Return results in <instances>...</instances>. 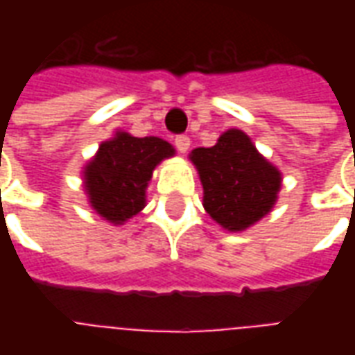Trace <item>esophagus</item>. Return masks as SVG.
Segmentation results:
<instances>
[{
  "label": "esophagus",
  "instance_id": "obj_1",
  "mask_svg": "<svg viewBox=\"0 0 355 355\" xmlns=\"http://www.w3.org/2000/svg\"><path fill=\"white\" fill-rule=\"evenodd\" d=\"M175 146L180 154H186L188 152V148H190V139L186 137V135H178L177 139H175Z\"/></svg>",
  "mask_w": 355,
  "mask_h": 355
}]
</instances>
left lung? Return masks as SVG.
<instances>
[{
  "instance_id": "left-lung-1",
  "label": "left lung",
  "mask_w": 355,
  "mask_h": 355,
  "mask_svg": "<svg viewBox=\"0 0 355 355\" xmlns=\"http://www.w3.org/2000/svg\"><path fill=\"white\" fill-rule=\"evenodd\" d=\"M190 159L203 184V207L224 230H247L277 201L282 173L239 129L223 132L215 146L192 150Z\"/></svg>"
}]
</instances>
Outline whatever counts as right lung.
<instances>
[{"label": "right lung", "instance_id": "add662e5", "mask_svg": "<svg viewBox=\"0 0 355 355\" xmlns=\"http://www.w3.org/2000/svg\"><path fill=\"white\" fill-rule=\"evenodd\" d=\"M175 148L157 137H132L117 131L104 140L83 169V188L96 215L123 224L146 205V188L154 169Z\"/></svg>", "mask_w": 355, "mask_h": 355}]
</instances>
